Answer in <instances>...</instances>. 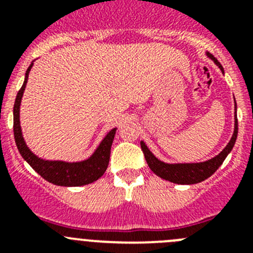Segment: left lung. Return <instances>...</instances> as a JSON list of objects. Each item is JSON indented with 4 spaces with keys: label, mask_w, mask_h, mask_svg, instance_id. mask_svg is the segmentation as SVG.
Wrapping results in <instances>:
<instances>
[{
    "label": "left lung",
    "mask_w": 253,
    "mask_h": 253,
    "mask_svg": "<svg viewBox=\"0 0 253 253\" xmlns=\"http://www.w3.org/2000/svg\"><path fill=\"white\" fill-rule=\"evenodd\" d=\"M208 57L211 58V59L215 62L216 66H219V68L223 71V67L220 66V63H219L218 60L214 58V55L208 53ZM236 109H237V105H236ZM237 134H238V120H237V114H236L234 133L231 142L228 143L227 147H225V148L223 149V151L216 156V157L202 163L167 165V163L161 162V161H158L157 158L154 157L153 154L151 153V151L147 148V146L143 142H140V147H142L143 154H144V158H146L147 163H148L149 169H151L156 175L165 178V180L175 182V184L193 185V184H198V182H202V181L207 180L208 177H210V176L213 175L214 172L220 167V165L224 162L228 153H229V152L232 151V148H233L234 143H236V139H237Z\"/></svg>",
    "instance_id": "left-lung-1"
}]
</instances>
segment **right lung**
I'll return each mask as SVG.
<instances>
[{"label":"right lung","instance_id":"right-lung-1","mask_svg":"<svg viewBox=\"0 0 253 253\" xmlns=\"http://www.w3.org/2000/svg\"><path fill=\"white\" fill-rule=\"evenodd\" d=\"M31 67H33V64H30L28 71H26L25 81L17 92L15 105H13V135H15V142H16L20 154L44 180L58 185V186H82V185L91 184L93 181L99 180L105 173L107 165H109L111 144H113L116 129L109 131V134L104 138V140L101 142L99 148L96 149L95 153L84 162L66 163L60 162V161H54V162L43 161L34 156L30 152V149L26 147L24 138H22L21 128H20L19 111L20 102H21L22 93L25 90Z\"/></svg>","mask_w":253,"mask_h":253}]
</instances>
